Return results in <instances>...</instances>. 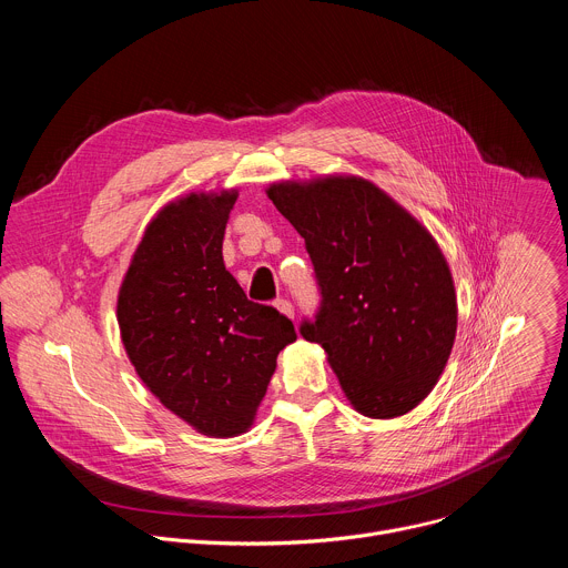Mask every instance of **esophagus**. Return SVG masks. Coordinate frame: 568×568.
I'll list each match as a JSON object with an SVG mask.
<instances>
[{"mask_svg": "<svg viewBox=\"0 0 568 568\" xmlns=\"http://www.w3.org/2000/svg\"><path fill=\"white\" fill-rule=\"evenodd\" d=\"M274 307H276L281 314H285V316L294 318V307H292V303H290L287 298H278V301L274 303Z\"/></svg>", "mask_w": 568, "mask_h": 568, "instance_id": "1", "label": "esophagus"}]
</instances>
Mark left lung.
Returning <instances> with one entry per match:
<instances>
[{
	"label": "left lung",
	"mask_w": 568,
	"mask_h": 568,
	"mask_svg": "<svg viewBox=\"0 0 568 568\" xmlns=\"http://www.w3.org/2000/svg\"><path fill=\"white\" fill-rule=\"evenodd\" d=\"M267 197L305 237L321 310L301 335L318 344L353 409L409 414L443 375L458 323L454 278L429 229L357 175L285 180Z\"/></svg>",
	"instance_id": "1"
}]
</instances>
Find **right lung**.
<instances>
[{"label":"right lung","instance_id":"obj_1","mask_svg":"<svg viewBox=\"0 0 568 568\" xmlns=\"http://www.w3.org/2000/svg\"><path fill=\"white\" fill-rule=\"evenodd\" d=\"M237 189L171 200L148 222L116 298L121 342L136 375L169 412L209 438L252 429L296 342L292 321L247 298L222 261Z\"/></svg>","mask_w":568,"mask_h":568}]
</instances>
